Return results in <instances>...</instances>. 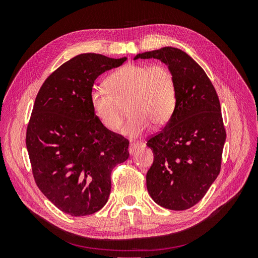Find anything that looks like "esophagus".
Segmentation results:
<instances>
[{
  "mask_svg": "<svg viewBox=\"0 0 258 258\" xmlns=\"http://www.w3.org/2000/svg\"><path fill=\"white\" fill-rule=\"evenodd\" d=\"M142 146L143 145L141 143H137V142L136 143H130V145H129V153H130V155H134Z\"/></svg>",
  "mask_w": 258,
  "mask_h": 258,
  "instance_id": "1",
  "label": "esophagus"
}]
</instances>
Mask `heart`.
<instances>
[{"label":"heart","instance_id":"heart-1","mask_svg":"<svg viewBox=\"0 0 258 258\" xmlns=\"http://www.w3.org/2000/svg\"><path fill=\"white\" fill-rule=\"evenodd\" d=\"M105 84L106 88L91 89L90 105L102 127L111 132L120 128L126 104L130 116L121 134L131 138L142 136L151 124L165 126L175 111V79L165 64L123 66Z\"/></svg>","mask_w":258,"mask_h":258}]
</instances>
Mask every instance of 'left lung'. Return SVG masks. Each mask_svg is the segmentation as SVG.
<instances>
[{
	"label": "left lung",
	"instance_id": "1",
	"mask_svg": "<svg viewBox=\"0 0 258 258\" xmlns=\"http://www.w3.org/2000/svg\"><path fill=\"white\" fill-rule=\"evenodd\" d=\"M159 59L173 73L176 106L169 122L147 141L154 162L146 174L156 204L183 211L205 197L220 174L226 131L214 86L196 61L181 49L163 47L136 59Z\"/></svg>",
	"mask_w": 258,
	"mask_h": 258
}]
</instances>
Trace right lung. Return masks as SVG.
Listing matches in <instances>:
<instances>
[{
  "mask_svg": "<svg viewBox=\"0 0 258 258\" xmlns=\"http://www.w3.org/2000/svg\"><path fill=\"white\" fill-rule=\"evenodd\" d=\"M126 60L79 54L52 72L36 96L26 136L33 177L67 214L85 216L102 209L112 170L129 157L128 140L102 127L90 105L97 77Z\"/></svg>",
  "mask_w": 258,
  "mask_h": 258,
  "instance_id": "obj_1",
  "label": "right lung"
}]
</instances>
